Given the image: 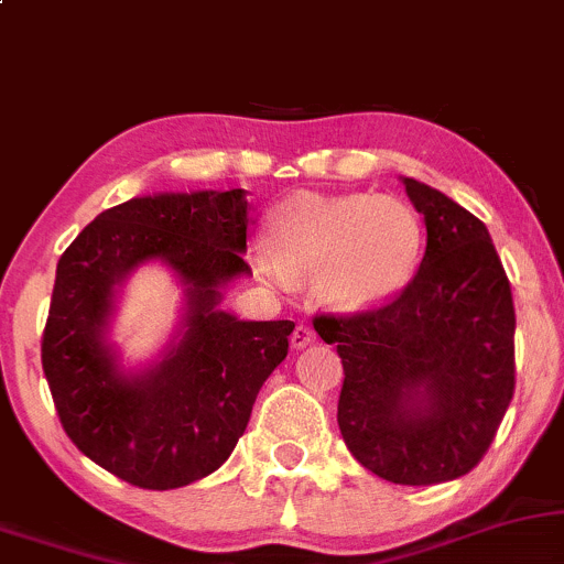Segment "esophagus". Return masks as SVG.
<instances>
[{
	"instance_id": "esophagus-1",
	"label": "esophagus",
	"mask_w": 564,
	"mask_h": 564,
	"mask_svg": "<svg viewBox=\"0 0 564 564\" xmlns=\"http://www.w3.org/2000/svg\"><path fill=\"white\" fill-rule=\"evenodd\" d=\"M312 341H315V330H312L310 325H296L294 334H291V347L304 349V347H310Z\"/></svg>"
}]
</instances>
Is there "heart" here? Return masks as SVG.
<instances>
[{
    "instance_id": "obj_1",
    "label": "heart",
    "mask_w": 564,
    "mask_h": 564,
    "mask_svg": "<svg viewBox=\"0 0 564 564\" xmlns=\"http://www.w3.org/2000/svg\"><path fill=\"white\" fill-rule=\"evenodd\" d=\"M268 251L254 257L264 283L286 289L315 273L317 294L341 310H372L412 281L423 252L415 209L389 194H294L270 209Z\"/></svg>"
}]
</instances>
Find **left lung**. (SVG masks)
Wrapping results in <instances>:
<instances>
[{"label":"left lung","instance_id":"left-lung-1","mask_svg":"<svg viewBox=\"0 0 564 564\" xmlns=\"http://www.w3.org/2000/svg\"><path fill=\"white\" fill-rule=\"evenodd\" d=\"M425 254L391 302L315 315L344 365L338 429L378 478L433 486L470 473L514 393V304L491 236L449 196L404 178Z\"/></svg>","mask_w":564,"mask_h":564}]
</instances>
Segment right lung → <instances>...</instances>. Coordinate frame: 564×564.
<instances>
[{"mask_svg":"<svg viewBox=\"0 0 564 564\" xmlns=\"http://www.w3.org/2000/svg\"><path fill=\"white\" fill-rule=\"evenodd\" d=\"M249 205L230 192L135 196L94 217L57 262L42 365L67 438L126 484L167 491L220 467L262 383L286 359L291 321H239L220 289L252 268ZM162 259L187 286L178 345L135 377L104 341L113 289Z\"/></svg>","mask_w":564,"mask_h":564,"instance_id":"1","label":"right lung"}]
</instances>
